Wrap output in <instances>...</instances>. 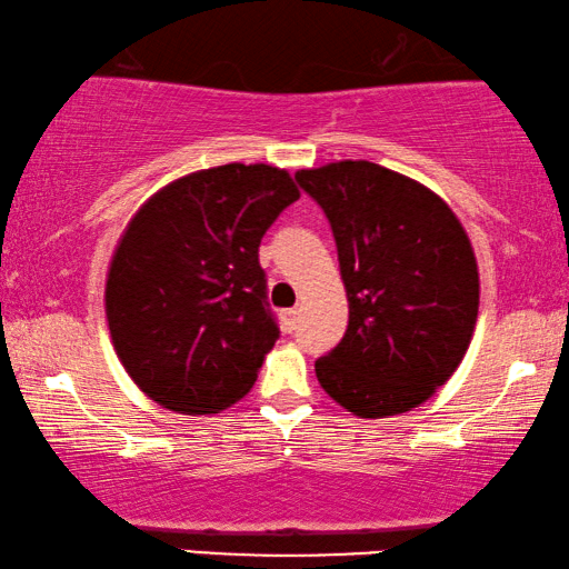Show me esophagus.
Segmentation results:
<instances>
[{"mask_svg":"<svg viewBox=\"0 0 569 569\" xmlns=\"http://www.w3.org/2000/svg\"><path fill=\"white\" fill-rule=\"evenodd\" d=\"M298 316H300V310L298 308H290V310H284V313H282V321H284V329L287 331H295V329H298Z\"/></svg>","mask_w":569,"mask_h":569,"instance_id":"obj_1","label":"esophagus"}]
</instances>
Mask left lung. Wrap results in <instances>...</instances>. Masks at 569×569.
Here are the masks:
<instances>
[{
    "label": "left lung",
    "mask_w": 569,
    "mask_h": 569,
    "mask_svg": "<svg viewBox=\"0 0 569 569\" xmlns=\"http://www.w3.org/2000/svg\"><path fill=\"white\" fill-rule=\"evenodd\" d=\"M329 217L349 300L318 383L362 419L411 411L461 365L479 313L471 240L438 193L368 160L298 170Z\"/></svg>",
    "instance_id": "8db88e82"
}]
</instances>
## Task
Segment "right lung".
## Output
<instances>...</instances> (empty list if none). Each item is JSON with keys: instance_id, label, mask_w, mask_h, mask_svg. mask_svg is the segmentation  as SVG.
I'll return each instance as SVG.
<instances>
[{"instance_id": "1", "label": "right lung", "mask_w": 569, "mask_h": 569, "mask_svg": "<svg viewBox=\"0 0 569 569\" xmlns=\"http://www.w3.org/2000/svg\"><path fill=\"white\" fill-rule=\"evenodd\" d=\"M300 199L282 168L217 166L152 193L106 279L113 349L178 415H217L251 391L279 337L259 263L263 232Z\"/></svg>"}]
</instances>
